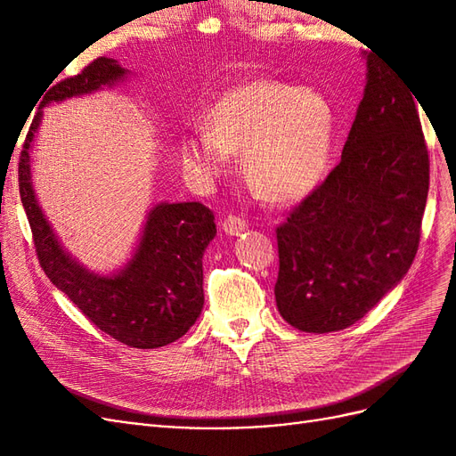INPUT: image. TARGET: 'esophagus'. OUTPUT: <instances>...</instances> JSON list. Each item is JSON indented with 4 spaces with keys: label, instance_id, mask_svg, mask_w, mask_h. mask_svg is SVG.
<instances>
[{
    "label": "esophagus",
    "instance_id": "1",
    "mask_svg": "<svg viewBox=\"0 0 456 456\" xmlns=\"http://www.w3.org/2000/svg\"><path fill=\"white\" fill-rule=\"evenodd\" d=\"M223 230L228 233V236H240L241 232L247 230V223L243 218L236 216V215H230L224 218L223 223Z\"/></svg>",
    "mask_w": 456,
    "mask_h": 456
}]
</instances>
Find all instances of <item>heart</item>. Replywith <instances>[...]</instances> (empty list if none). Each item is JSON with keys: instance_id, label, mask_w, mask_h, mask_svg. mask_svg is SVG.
<instances>
[{"instance_id": "obj_1", "label": "heart", "mask_w": 456, "mask_h": 456, "mask_svg": "<svg viewBox=\"0 0 456 456\" xmlns=\"http://www.w3.org/2000/svg\"><path fill=\"white\" fill-rule=\"evenodd\" d=\"M207 127L181 139L186 169L203 181L228 173L243 151L245 176L260 198L293 203L323 181L335 144L337 116L327 96L278 79H253L207 108Z\"/></svg>"}]
</instances>
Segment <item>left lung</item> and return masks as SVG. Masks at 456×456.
<instances>
[{"mask_svg":"<svg viewBox=\"0 0 456 456\" xmlns=\"http://www.w3.org/2000/svg\"><path fill=\"white\" fill-rule=\"evenodd\" d=\"M415 99V89L367 54L363 99L340 163L275 230V305L298 330L354 325L411 268L430 186Z\"/></svg>","mask_w":456,"mask_h":456,"instance_id":"left-lung-1","label":"left lung"}]
</instances>
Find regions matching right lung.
Masks as SVG:
<instances>
[{
	"label": "right lung",
	"instance_id": "add662e5",
	"mask_svg": "<svg viewBox=\"0 0 456 456\" xmlns=\"http://www.w3.org/2000/svg\"><path fill=\"white\" fill-rule=\"evenodd\" d=\"M127 76L118 61L99 57L74 77L47 89L20 151V201L39 265L93 325L131 348H159L188 333L203 308V253L216 236L215 215L200 201L158 203L148 213L131 260L112 275L89 272L68 255L36 200L30 150L44 106L112 87Z\"/></svg>",
	"mask_w": 456,
	"mask_h": 456
}]
</instances>
